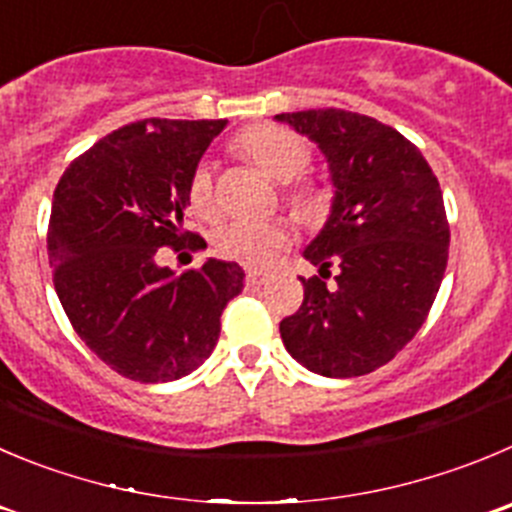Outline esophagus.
<instances>
[{
    "mask_svg": "<svg viewBox=\"0 0 512 512\" xmlns=\"http://www.w3.org/2000/svg\"><path fill=\"white\" fill-rule=\"evenodd\" d=\"M246 281L251 286H261V284H266V274H261V271H248Z\"/></svg>",
    "mask_w": 512,
    "mask_h": 512,
    "instance_id": "1",
    "label": "esophagus"
}]
</instances>
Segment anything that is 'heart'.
<instances>
[{
	"label": "heart",
	"mask_w": 512,
	"mask_h": 512,
	"mask_svg": "<svg viewBox=\"0 0 512 512\" xmlns=\"http://www.w3.org/2000/svg\"><path fill=\"white\" fill-rule=\"evenodd\" d=\"M238 148L259 165L264 173L279 183L299 178L311 160V148L301 135L281 125H256L241 135ZM289 198L296 206H309L316 201V193L309 186H294ZM188 201L201 218H211L216 213V196H213V170L208 163L196 165L188 183ZM289 243V231L281 223L266 221H226L213 233V246L223 259L251 269H266L276 261Z\"/></svg>",
	"instance_id": "obj_1"
}]
</instances>
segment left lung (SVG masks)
I'll use <instances>...</instances> for the list:
<instances>
[{
  "label": "left lung",
  "instance_id": "left-lung-1",
  "mask_svg": "<svg viewBox=\"0 0 512 512\" xmlns=\"http://www.w3.org/2000/svg\"><path fill=\"white\" fill-rule=\"evenodd\" d=\"M276 120L319 145L334 183L332 213L304 251L319 276L301 279L281 339L309 372L362 377L420 332L440 291L450 246L440 183L405 135L367 115L326 107Z\"/></svg>",
  "mask_w": 512,
  "mask_h": 512
}]
</instances>
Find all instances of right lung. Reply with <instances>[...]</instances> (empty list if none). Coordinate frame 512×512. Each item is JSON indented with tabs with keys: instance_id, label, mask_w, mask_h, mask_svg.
<instances>
[{
	"instance_id": "right-lung-1",
	"label": "right lung",
	"mask_w": 512,
	"mask_h": 512,
	"mask_svg": "<svg viewBox=\"0 0 512 512\" xmlns=\"http://www.w3.org/2000/svg\"><path fill=\"white\" fill-rule=\"evenodd\" d=\"M226 120L148 118L72 160L52 198L47 251L77 337L133 382L186 377L211 357L243 269L208 259L175 274L160 246L206 248L183 228L188 183Z\"/></svg>"
}]
</instances>
